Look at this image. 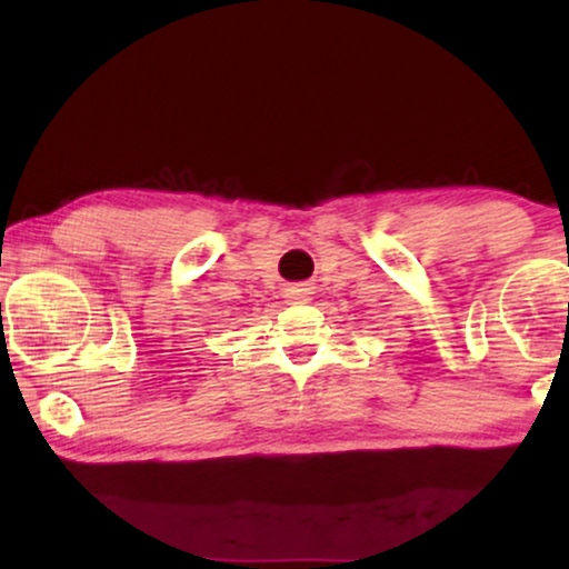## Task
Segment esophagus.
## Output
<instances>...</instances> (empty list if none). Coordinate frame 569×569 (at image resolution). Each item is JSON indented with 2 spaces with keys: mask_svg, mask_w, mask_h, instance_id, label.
I'll list each match as a JSON object with an SVG mask.
<instances>
[{
  "mask_svg": "<svg viewBox=\"0 0 569 569\" xmlns=\"http://www.w3.org/2000/svg\"><path fill=\"white\" fill-rule=\"evenodd\" d=\"M308 295H310V287L302 284V282L290 284L284 290V298H290V300H308Z\"/></svg>",
  "mask_w": 569,
  "mask_h": 569,
  "instance_id": "esophagus-1",
  "label": "esophagus"
}]
</instances>
